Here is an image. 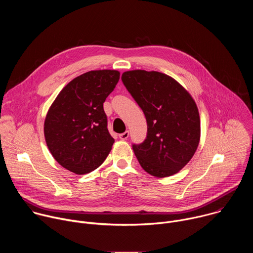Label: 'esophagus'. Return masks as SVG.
Listing matches in <instances>:
<instances>
[{"mask_svg":"<svg viewBox=\"0 0 253 253\" xmlns=\"http://www.w3.org/2000/svg\"><path fill=\"white\" fill-rule=\"evenodd\" d=\"M128 137H129V131H125L124 133L119 134V138H120L121 140H126Z\"/></svg>","mask_w":253,"mask_h":253,"instance_id":"esophagus-1","label":"esophagus"}]
</instances>
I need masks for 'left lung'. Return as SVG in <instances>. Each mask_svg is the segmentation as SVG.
Segmentation results:
<instances>
[{
  "label": "left lung",
  "instance_id": "8db88e82",
  "mask_svg": "<svg viewBox=\"0 0 253 253\" xmlns=\"http://www.w3.org/2000/svg\"><path fill=\"white\" fill-rule=\"evenodd\" d=\"M122 82L142 109L147 136L133 151L141 167L163 178L176 174L193 157L200 140V117L191 95L172 77L132 70Z\"/></svg>",
  "mask_w": 253,
  "mask_h": 253
}]
</instances>
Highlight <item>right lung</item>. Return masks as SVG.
Masks as SVG:
<instances>
[{
	"mask_svg": "<svg viewBox=\"0 0 253 253\" xmlns=\"http://www.w3.org/2000/svg\"><path fill=\"white\" fill-rule=\"evenodd\" d=\"M120 79L116 70L89 71L68 83L47 113L44 134L55 160L75 174L97 169L112 149L103 103Z\"/></svg>",
	"mask_w": 253,
	"mask_h": 253,
	"instance_id": "add662e5",
	"label": "right lung"
}]
</instances>
